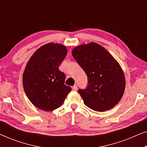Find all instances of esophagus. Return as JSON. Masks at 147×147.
<instances>
[{
    "label": "esophagus",
    "mask_w": 147,
    "mask_h": 147,
    "mask_svg": "<svg viewBox=\"0 0 147 147\" xmlns=\"http://www.w3.org/2000/svg\"><path fill=\"white\" fill-rule=\"evenodd\" d=\"M77 90H78V87L76 85L74 86L73 87H72V90H73V91H77Z\"/></svg>",
    "instance_id": "obj_1"
}]
</instances>
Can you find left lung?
<instances>
[{
    "instance_id": "left-lung-1",
    "label": "left lung",
    "mask_w": 147,
    "mask_h": 147,
    "mask_svg": "<svg viewBox=\"0 0 147 147\" xmlns=\"http://www.w3.org/2000/svg\"><path fill=\"white\" fill-rule=\"evenodd\" d=\"M72 55L88 76V87L78 90L84 103L98 112L111 109L125 90V77L118 61L99 44L91 42L78 46Z\"/></svg>"
}]
</instances>
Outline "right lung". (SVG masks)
<instances>
[{"instance_id":"right-lung-1","label":"right lung","mask_w":147,"mask_h":147,"mask_svg":"<svg viewBox=\"0 0 147 147\" xmlns=\"http://www.w3.org/2000/svg\"><path fill=\"white\" fill-rule=\"evenodd\" d=\"M67 53L65 46L49 43L39 47L27 62L23 75L24 91L39 109H57L71 92V87L65 85V74L59 69Z\"/></svg>"}]
</instances>
